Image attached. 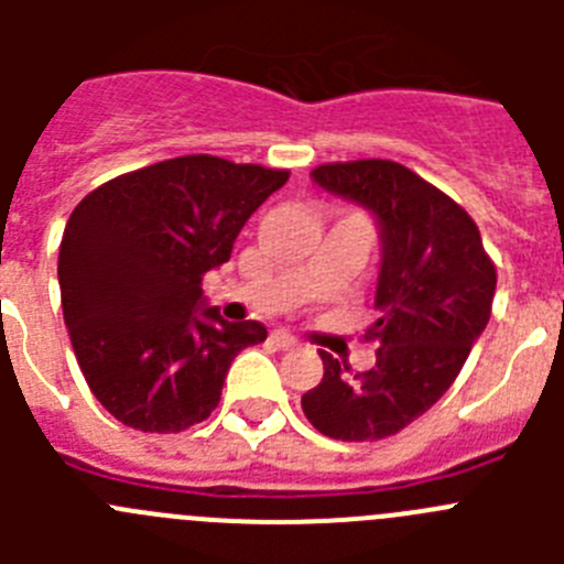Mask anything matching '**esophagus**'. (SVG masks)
I'll use <instances>...</instances> for the list:
<instances>
[{
	"label": "esophagus",
	"instance_id": "obj_1",
	"mask_svg": "<svg viewBox=\"0 0 564 564\" xmlns=\"http://www.w3.org/2000/svg\"><path fill=\"white\" fill-rule=\"evenodd\" d=\"M271 341L276 344L279 350H291V347H296V344H299L296 338H293L288 330H273L271 333Z\"/></svg>",
	"mask_w": 564,
	"mask_h": 564
}]
</instances>
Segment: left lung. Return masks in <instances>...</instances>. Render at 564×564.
Listing matches in <instances>:
<instances>
[{
    "mask_svg": "<svg viewBox=\"0 0 564 564\" xmlns=\"http://www.w3.org/2000/svg\"><path fill=\"white\" fill-rule=\"evenodd\" d=\"M311 177L376 214L381 271L378 318L364 333L378 344L376 364L352 372L318 350L325 376L302 395V410L333 441H383L455 383L491 316L497 268L475 220L401 163H325Z\"/></svg>",
    "mask_w": 564,
    "mask_h": 564,
    "instance_id": "1",
    "label": "left lung"
}]
</instances>
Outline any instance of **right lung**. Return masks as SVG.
Listing matches in <instances>:
<instances>
[{
	"mask_svg": "<svg viewBox=\"0 0 564 564\" xmlns=\"http://www.w3.org/2000/svg\"><path fill=\"white\" fill-rule=\"evenodd\" d=\"M288 177L186 154L121 174L73 208L58 248L64 325L89 390L123 426L169 435L206 421L237 352L265 341L259 322L200 312V285Z\"/></svg>",
	"mask_w": 564,
	"mask_h": 564,
	"instance_id": "1",
	"label": "right lung"
}]
</instances>
